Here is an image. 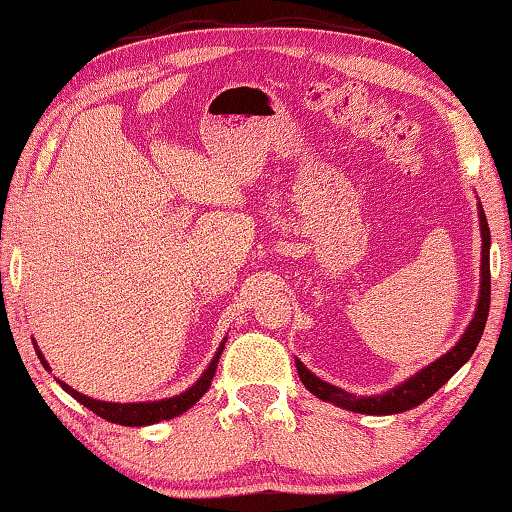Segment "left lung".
I'll use <instances>...</instances> for the list:
<instances>
[{
    "label": "left lung",
    "mask_w": 512,
    "mask_h": 512,
    "mask_svg": "<svg viewBox=\"0 0 512 512\" xmlns=\"http://www.w3.org/2000/svg\"><path fill=\"white\" fill-rule=\"evenodd\" d=\"M478 223H481V294H478L474 319L469 321L465 335L458 339V344L451 348L449 353H444L440 360H435L417 371L415 376L405 380V383L396 385L385 394L376 396H353L351 392H344L342 387H335L326 383V380L316 378L314 373L305 367L303 362L296 360L298 376L303 380V385L310 389L314 396H319L321 401H328L339 408L360 412V415H399V412L412 410L417 405L424 403L428 396H433L453 373H456L462 364H465L472 353L476 351L481 335L485 330V321H488L490 312V227L488 218H485L483 207L478 205Z\"/></svg>",
    "instance_id": "obj_1"
}]
</instances>
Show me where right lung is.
<instances>
[{"mask_svg": "<svg viewBox=\"0 0 512 512\" xmlns=\"http://www.w3.org/2000/svg\"><path fill=\"white\" fill-rule=\"evenodd\" d=\"M36 346V342H34ZM225 348V342H221L218 346V351L214 355V360L209 362V367L205 369V373L193 383L186 392L177 394V396H170V399H161V401H143V403H109V401H97L91 399V396L86 394H79L77 389H72L70 385L63 383L59 380V385L66 389V392L72 396V399H77L81 405H86L88 410H93L97 417L111 421V424H120V426H150V424H157V421H164V419H173V417H180L182 412H186L191 408V405H196L202 394L207 392L209 385H212V378L216 373L218 367V358H221ZM36 353H38V360L43 362L45 369H50V364L43 358V353L38 351L36 346Z\"/></svg>", "mask_w": 512, "mask_h": 512, "instance_id": "obj_1", "label": "right lung"}]
</instances>
